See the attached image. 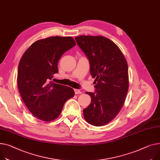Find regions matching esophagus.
I'll return each instance as SVG.
<instances>
[{"label": "esophagus", "mask_w": 160, "mask_h": 160, "mask_svg": "<svg viewBox=\"0 0 160 160\" xmlns=\"http://www.w3.org/2000/svg\"><path fill=\"white\" fill-rule=\"evenodd\" d=\"M74 93H75L76 94H82V91H80L79 89H75L74 90Z\"/></svg>", "instance_id": "34e87169"}]
</instances>
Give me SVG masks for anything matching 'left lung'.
<instances>
[{"instance_id":"8db88e82","label":"left lung","mask_w":160,"mask_h":160,"mask_svg":"<svg viewBox=\"0 0 160 160\" xmlns=\"http://www.w3.org/2000/svg\"><path fill=\"white\" fill-rule=\"evenodd\" d=\"M90 63L95 78L94 92H87L91 103L83 109L86 122L94 126L109 123L119 113L129 89L128 65L122 52L112 41L102 36L75 37Z\"/></svg>"}]
</instances>
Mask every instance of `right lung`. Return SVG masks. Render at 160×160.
Here are the masks:
<instances>
[{
  "label": "right lung",
  "mask_w": 160,
  "mask_h": 160,
  "mask_svg": "<svg viewBox=\"0 0 160 160\" xmlns=\"http://www.w3.org/2000/svg\"><path fill=\"white\" fill-rule=\"evenodd\" d=\"M76 45L71 37H51L38 40L21 58L17 75L18 89L28 110L37 118L51 122L59 116L63 105L74 97L68 86L51 82L58 73V62Z\"/></svg>",
  "instance_id": "right-lung-1"
}]
</instances>
